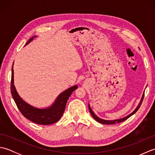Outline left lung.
Listing matches in <instances>:
<instances>
[{
    "instance_id": "obj_1",
    "label": "left lung",
    "mask_w": 155,
    "mask_h": 155,
    "mask_svg": "<svg viewBox=\"0 0 155 155\" xmlns=\"http://www.w3.org/2000/svg\"><path fill=\"white\" fill-rule=\"evenodd\" d=\"M144 94H143V97H142V98H141V101H140V103L139 104V105H138V107L136 108V109L134 110L132 113L130 114L129 115H128V116H127L126 117L123 118H120V119L113 120H107L102 119V118H98V117L97 116V115L94 113V112H93V110H92L91 108L90 107L89 104H88V108H89L90 113H91L92 116H93V117L94 118V120H96L97 122H98V123H102V124H116V123H121V122H123V121H124V120H127V118H129L130 116H132L133 114H134L138 110H139V108H140L141 104H142V103H143V98H144Z\"/></svg>"
}]
</instances>
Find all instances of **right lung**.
Instances as JSON below:
<instances>
[{
	"label": "right lung",
	"mask_w": 155,
	"mask_h": 155,
	"mask_svg": "<svg viewBox=\"0 0 155 155\" xmlns=\"http://www.w3.org/2000/svg\"><path fill=\"white\" fill-rule=\"evenodd\" d=\"M35 37H36V36H34L29 39L26 45H28ZM12 67L11 91L13 99L22 114L28 120L38 124L47 125L57 123L64 113L69 97L71 96L72 92L77 89L78 87L75 85V86L69 88L67 90L62 92L58 95L54 103L48 108H36L26 103L18 95L14 85V71H13Z\"/></svg>",
	"instance_id": "right-lung-1"
}]
</instances>
